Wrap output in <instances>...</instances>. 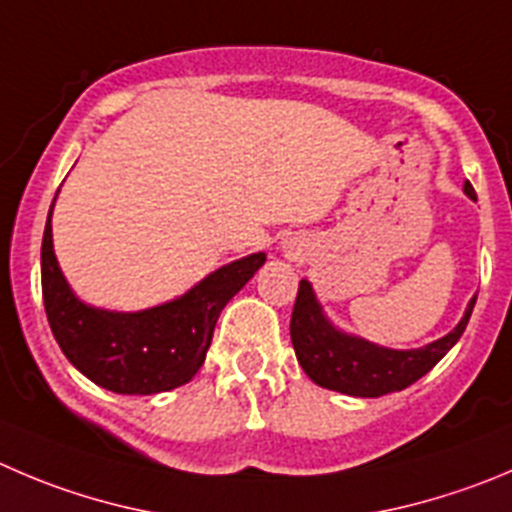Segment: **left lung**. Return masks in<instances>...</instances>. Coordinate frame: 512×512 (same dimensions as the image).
<instances>
[{"mask_svg": "<svg viewBox=\"0 0 512 512\" xmlns=\"http://www.w3.org/2000/svg\"><path fill=\"white\" fill-rule=\"evenodd\" d=\"M462 191L470 201H478L467 180ZM475 299L478 296H472L462 319L445 337L417 349H392L339 329L326 316L309 281L301 279L291 314V344L301 369L319 387L349 397H382L415 384L455 347L470 321Z\"/></svg>", "mask_w": 512, "mask_h": 512, "instance_id": "8db88e82", "label": "left lung"}]
</instances>
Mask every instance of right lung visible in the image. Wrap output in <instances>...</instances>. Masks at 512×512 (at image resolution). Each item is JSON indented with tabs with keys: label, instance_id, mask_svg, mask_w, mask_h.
<instances>
[{
	"label": "right lung",
	"instance_id": "1",
	"mask_svg": "<svg viewBox=\"0 0 512 512\" xmlns=\"http://www.w3.org/2000/svg\"><path fill=\"white\" fill-rule=\"evenodd\" d=\"M52 208L42 236V296L52 334L72 367L115 394H158L191 382L223 306L264 266L266 253L211 271L165 304L140 311L100 309L82 301L62 274L52 243Z\"/></svg>",
	"mask_w": 512,
	"mask_h": 512
}]
</instances>
